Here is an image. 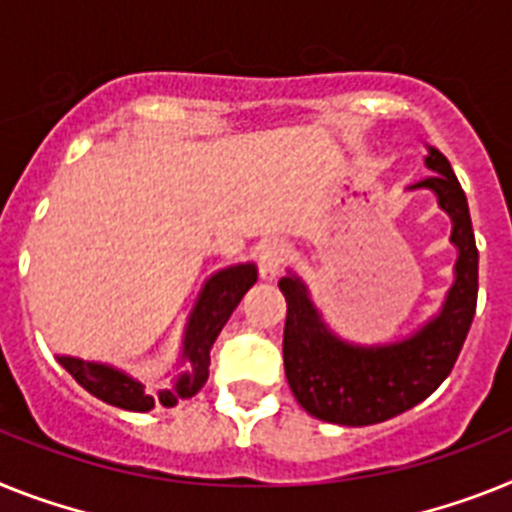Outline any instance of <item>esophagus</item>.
I'll use <instances>...</instances> for the list:
<instances>
[{
	"mask_svg": "<svg viewBox=\"0 0 512 512\" xmlns=\"http://www.w3.org/2000/svg\"><path fill=\"white\" fill-rule=\"evenodd\" d=\"M289 257V247L281 239H265L257 247V265H260V278L263 281H276L278 270H281L283 260Z\"/></svg>",
	"mask_w": 512,
	"mask_h": 512,
	"instance_id": "obj_1",
	"label": "esophagus"
}]
</instances>
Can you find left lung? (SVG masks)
<instances>
[{
	"instance_id": "1",
	"label": "left lung",
	"mask_w": 512,
	"mask_h": 512,
	"mask_svg": "<svg viewBox=\"0 0 512 512\" xmlns=\"http://www.w3.org/2000/svg\"><path fill=\"white\" fill-rule=\"evenodd\" d=\"M424 166L432 176L411 184L409 192L429 190L450 218V244L458 257L453 283L435 315L414 333L388 343H356L330 328L309 286L286 270L278 289L286 296L283 367L304 411L343 427L388 422L435 393L461 354L476 312L479 252L468 203L450 161L427 145Z\"/></svg>"
}]
</instances>
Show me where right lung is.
Here are the masks:
<instances>
[{
    "label": "right lung",
    "mask_w": 512,
    "mask_h": 512,
    "mask_svg": "<svg viewBox=\"0 0 512 512\" xmlns=\"http://www.w3.org/2000/svg\"><path fill=\"white\" fill-rule=\"evenodd\" d=\"M257 281L255 263H236L229 268L216 270L203 289L197 294L187 325H184L182 351L179 362L174 364V377L166 388L150 393L137 377L127 375L122 369L103 362H85L77 356H57L67 372L83 385L98 401L117 406L124 411H150L156 403L171 409L182 398H192L208 380L210 349L216 343L218 333L229 322L231 312L239 307L242 296L247 294Z\"/></svg>",
    "instance_id": "add662e5"
}]
</instances>
